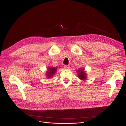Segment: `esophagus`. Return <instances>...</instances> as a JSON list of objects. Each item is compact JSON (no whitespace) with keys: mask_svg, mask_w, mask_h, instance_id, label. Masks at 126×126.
Segmentation results:
<instances>
[{"mask_svg":"<svg viewBox=\"0 0 126 126\" xmlns=\"http://www.w3.org/2000/svg\"><path fill=\"white\" fill-rule=\"evenodd\" d=\"M64 68L65 69H69L70 68V67L69 66H68V65H64Z\"/></svg>","mask_w":126,"mask_h":126,"instance_id":"1","label":"esophagus"}]
</instances>
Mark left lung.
I'll return each mask as SVG.
<instances>
[{
  "label": "left lung",
  "mask_w": 126,
  "mask_h": 126,
  "mask_svg": "<svg viewBox=\"0 0 126 126\" xmlns=\"http://www.w3.org/2000/svg\"><path fill=\"white\" fill-rule=\"evenodd\" d=\"M79 78L82 80H85L86 79V74H85V71L84 69H79L77 71Z\"/></svg>",
  "instance_id": "left-lung-1"
}]
</instances>
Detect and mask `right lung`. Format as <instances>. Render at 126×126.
Listing matches in <instances>:
<instances>
[{
  "label": "right lung",
  "mask_w": 126,
  "mask_h": 126,
  "mask_svg": "<svg viewBox=\"0 0 126 126\" xmlns=\"http://www.w3.org/2000/svg\"><path fill=\"white\" fill-rule=\"evenodd\" d=\"M57 68L56 67H50L48 68V71L46 72V76L48 78H51L56 73Z\"/></svg>",
  "instance_id": "obj_1"
}]
</instances>
